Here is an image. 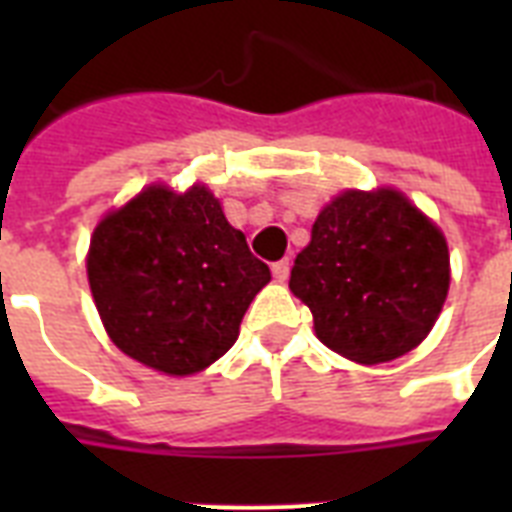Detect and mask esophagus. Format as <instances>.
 Instances as JSON below:
<instances>
[{
  "mask_svg": "<svg viewBox=\"0 0 512 512\" xmlns=\"http://www.w3.org/2000/svg\"><path fill=\"white\" fill-rule=\"evenodd\" d=\"M271 271H273V279H276V281H287L289 279V260H287V257H284V260H279V263H273Z\"/></svg>",
  "mask_w": 512,
  "mask_h": 512,
  "instance_id": "obj_1",
  "label": "esophagus"
}]
</instances>
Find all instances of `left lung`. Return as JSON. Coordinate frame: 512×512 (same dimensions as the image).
Returning a JSON list of instances; mask_svg holds the SVG:
<instances>
[{"label":"left lung","instance_id":"left-lung-1","mask_svg":"<svg viewBox=\"0 0 512 512\" xmlns=\"http://www.w3.org/2000/svg\"><path fill=\"white\" fill-rule=\"evenodd\" d=\"M289 289L313 313L319 340L358 364L417 348L444 308V233L398 191H345L321 209Z\"/></svg>","mask_w":512,"mask_h":512}]
</instances>
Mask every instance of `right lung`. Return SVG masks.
<instances>
[{"mask_svg": "<svg viewBox=\"0 0 512 512\" xmlns=\"http://www.w3.org/2000/svg\"><path fill=\"white\" fill-rule=\"evenodd\" d=\"M87 276L119 350L167 374H193L239 337L271 271L204 188L151 185L100 220Z\"/></svg>", "mask_w": 512, "mask_h": 512, "instance_id": "obj_1", "label": "right lung"}]
</instances>
